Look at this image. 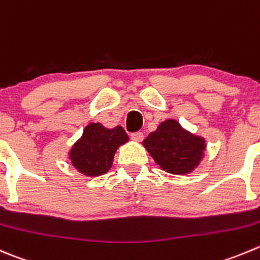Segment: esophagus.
<instances>
[{
    "mask_svg": "<svg viewBox=\"0 0 260 260\" xmlns=\"http://www.w3.org/2000/svg\"><path fill=\"white\" fill-rule=\"evenodd\" d=\"M131 138L136 142H140V141L143 140V133L142 132H135V133H131Z\"/></svg>",
    "mask_w": 260,
    "mask_h": 260,
    "instance_id": "esophagus-1",
    "label": "esophagus"
}]
</instances>
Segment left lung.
<instances>
[{
    "label": "left lung",
    "mask_w": 260,
    "mask_h": 260,
    "mask_svg": "<svg viewBox=\"0 0 260 260\" xmlns=\"http://www.w3.org/2000/svg\"><path fill=\"white\" fill-rule=\"evenodd\" d=\"M143 145L157 165L171 174L190 173L200 164L205 150L202 138L184 131L173 119L161 123Z\"/></svg>",
    "instance_id": "left-lung-1"
}]
</instances>
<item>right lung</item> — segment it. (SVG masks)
Wrapping results in <instances>:
<instances>
[{
	"mask_svg": "<svg viewBox=\"0 0 260 260\" xmlns=\"http://www.w3.org/2000/svg\"><path fill=\"white\" fill-rule=\"evenodd\" d=\"M127 141L128 135L119 125L107 129L100 123H91L72 147L70 158L80 173L99 176L112 168L115 151Z\"/></svg>",
	"mask_w": 260,
	"mask_h": 260,
	"instance_id": "1",
	"label": "right lung"
}]
</instances>
